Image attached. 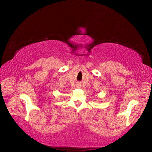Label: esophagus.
<instances>
[{
	"mask_svg": "<svg viewBox=\"0 0 152 152\" xmlns=\"http://www.w3.org/2000/svg\"><path fill=\"white\" fill-rule=\"evenodd\" d=\"M79 86H80V84H79Z\"/></svg>",
	"mask_w": 152,
	"mask_h": 152,
	"instance_id": "obj_1",
	"label": "esophagus"
}]
</instances>
